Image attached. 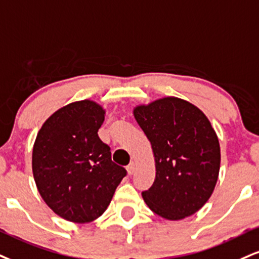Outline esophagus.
I'll list each match as a JSON object with an SVG mask.
<instances>
[{
	"label": "esophagus",
	"instance_id": "34e87169",
	"mask_svg": "<svg viewBox=\"0 0 259 259\" xmlns=\"http://www.w3.org/2000/svg\"><path fill=\"white\" fill-rule=\"evenodd\" d=\"M135 163H130L129 165H127L126 166V171H127V174H129V175H133L134 172H135Z\"/></svg>",
	"mask_w": 259,
	"mask_h": 259
}]
</instances>
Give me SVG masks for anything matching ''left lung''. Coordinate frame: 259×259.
<instances>
[{
  "instance_id": "left-lung-1",
  "label": "left lung",
  "mask_w": 259,
  "mask_h": 259,
  "mask_svg": "<svg viewBox=\"0 0 259 259\" xmlns=\"http://www.w3.org/2000/svg\"><path fill=\"white\" fill-rule=\"evenodd\" d=\"M151 142L155 180L143 200L158 216L179 221L206 204L219 180L221 148L210 120L197 106L167 96L134 108Z\"/></svg>"
}]
</instances>
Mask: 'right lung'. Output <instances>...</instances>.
I'll use <instances>...</instances> for the list:
<instances>
[{
  "label": "right lung",
  "instance_id": "add662e5",
  "mask_svg": "<svg viewBox=\"0 0 259 259\" xmlns=\"http://www.w3.org/2000/svg\"><path fill=\"white\" fill-rule=\"evenodd\" d=\"M105 110L92 100L59 108L39 129L32 172L40 197L58 216L88 223L101 216L126 170L114 164L98 132Z\"/></svg>",
  "mask_w": 259,
  "mask_h": 259
}]
</instances>
